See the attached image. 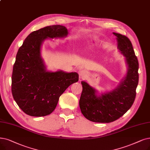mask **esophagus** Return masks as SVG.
Here are the masks:
<instances>
[{
	"instance_id": "34e87169",
	"label": "esophagus",
	"mask_w": 150,
	"mask_h": 150,
	"mask_svg": "<svg viewBox=\"0 0 150 150\" xmlns=\"http://www.w3.org/2000/svg\"><path fill=\"white\" fill-rule=\"evenodd\" d=\"M87 75V72L85 70H82L79 72V76L81 78H84Z\"/></svg>"
}]
</instances>
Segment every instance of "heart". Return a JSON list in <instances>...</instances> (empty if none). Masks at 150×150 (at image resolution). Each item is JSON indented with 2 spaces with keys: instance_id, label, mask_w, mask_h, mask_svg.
<instances>
[{
  "instance_id": "b5f03b06",
  "label": "heart",
  "mask_w": 150,
  "mask_h": 150,
  "mask_svg": "<svg viewBox=\"0 0 150 150\" xmlns=\"http://www.w3.org/2000/svg\"><path fill=\"white\" fill-rule=\"evenodd\" d=\"M87 43L88 44V45H92V40H89V41H87Z\"/></svg>"
}]
</instances>
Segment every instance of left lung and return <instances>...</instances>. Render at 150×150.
Wrapping results in <instances>:
<instances>
[{"label": "left lung", "instance_id": "obj_1", "mask_svg": "<svg viewBox=\"0 0 150 150\" xmlns=\"http://www.w3.org/2000/svg\"><path fill=\"white\" fill-rule=\"evenodd\" d=\"M116 36L117 49L125 57L127 73L115 89L97 94V91L85 81H82V92L79 106L82 115L88 120L100 123H109L122 116L133 105L139 83V62L129 39L119 33Z\"/></svg>", "mask_w": 150, "mask_h": 150}]
</instances>
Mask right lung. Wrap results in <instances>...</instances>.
<instances>
[{"label": "right lung", "instance_id": "add662e5", "mask_svg": "<svg viewBox=\"0 0 150 150\" xmlns=\"http://www.w3.org/2000/svg\"><path fill=\"white\" fill-rule=\"evenodd\" d=\"M68 34L65 26H46L29 34L18 49L11 76V93L26 115L35 117L50 115L66 89L79 81L75 72L47 71L40 55L45 39L63 38Z\"/></svg>", "mask_w": 150, "mask_h": 150}]
</instances>
